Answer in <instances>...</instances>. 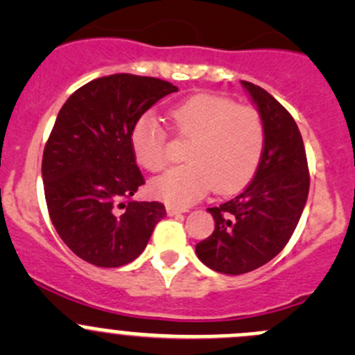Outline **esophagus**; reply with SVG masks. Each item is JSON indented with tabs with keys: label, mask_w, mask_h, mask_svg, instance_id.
I'll use <instances>...</instances> for the list:
<instances>
[{
	"label": "esophagus",
	"mask_w": 355,
	"mask_h": 355,
	"mask_svg": "<svg viewBox=\"0 0 355 355\" xmlns=\"http://www.w3.org/2000/svg\"><path fill=\"white\" fill-rule=\"evenodd\" d=\"M166 213H168V216H175V214L185 213V209H182V207H177V206H171V204H168V206H166Z\"/></svg>",
	"instance_id": "1"
}]
</instances>
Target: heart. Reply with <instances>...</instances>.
Masks as SVG:
<instances>
[{
    "mask_svg": "<svg viewBox=\"0 0 355 355\" xmlns=\"http://www.w3.org/2000/svg\"><path fill=\"white\" fill-rule=\"evenodd\" d=\"M170 120L182 137L191 139L187 163L155 178L149 184L153 198L189 206L211 187L220 194L237 191L256 173L264 148V125L256 108L223 96L198 94L171 108ZM130 144L144 170L164 168L166 132L153 114L135 121Z\"/></svg>",
    "mask_w": 355,
    "mask_h": 355,
    "instance_id": "1",
    "label": "heart"
}]
</instances>
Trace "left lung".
<instances>
[{
  "mask_svg": "<svg viewBox=\"0 0 355 355\" xmlns=\"http://www.w3.org/2000/svg\"><path fill=\"white\" fill-rule=\"evenodd\" d=\"M264 125L256 175L234 199L207 207L214 232L196 245L207 268L242 275L273 259L292 237L309 194L302 135L292 114L270 92L242 80Z\"/></svg>",
  "mask_w": 355,
  "mask_h": 355,
  "instance_id": "left-lung-1",
  "label": "left lung"
}]
</instances>
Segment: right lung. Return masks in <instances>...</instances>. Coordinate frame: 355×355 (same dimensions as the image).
<instances>
[{"instance_id":"1","label":"right lung","mask_w":355,"mask_h":355,"mask_svg":"<svg viewBox=\"0 0 355 355\" xmlns=\"http://www.w3.org/2000/svg\"><path fill=\"white\" fill-rule=\"evenodd\" d=\"M177 91L161 78L114 73L82 85L60 110L42 155V182L49 218L80 259L99 268L128 264L166 216L161 202L132 200L144 177L130 132Z\"/></svg>"}]
</instances>
